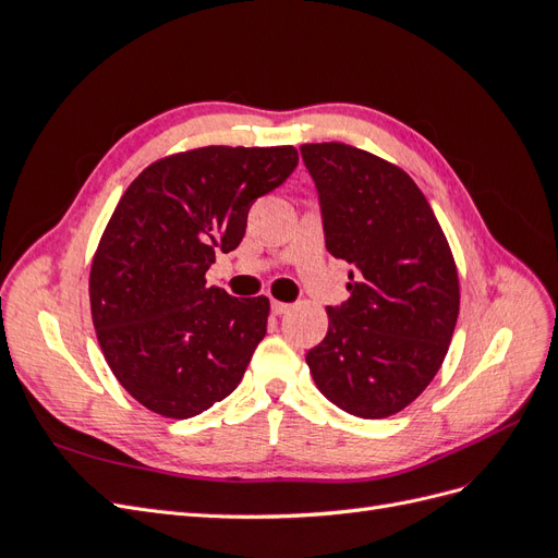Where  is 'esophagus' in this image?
Segmentation results:
<instances>
[{
  "instance_id": "1",
  "label": "esophagus",
  "mask_w": 558,
  "mask_h": 558,
  "mask_svg": "<svg viewBox=\"0 0 558 558\" xmlns=\"http://www.w3.org/2000/svg\"><path fill=\"white\" fill-rule=\"evenodd\" d=\"M291 310V305L289 302H279V300H272V314H277V316H281V314H286Z\"/></svg>"
}]
</instances>
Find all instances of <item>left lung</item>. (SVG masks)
I'll return each instance as SVG.
<instances>
[{
	"instance_id": "8db88e82",
	"label": "left lung",
	"mask_w": 558,
	"mask_h": 558,
	"mask_svg": "<svg viewBox=\"0 0 558 558\" xmlns=\"http://www.w3.org/2000/svg\"><path fill=\"white\" fill-rule=\"evenodd\" d=\"M324 211L326 246L351 263L349 300L328 307L310 373L337 408L384 418L414 402L440 369L459 318L453 253L408 172L363 148L300 146Z\"/></svg>"
}]
</instances>
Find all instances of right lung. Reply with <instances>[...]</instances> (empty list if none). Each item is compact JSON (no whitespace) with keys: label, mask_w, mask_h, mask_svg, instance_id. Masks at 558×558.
Wrapping results in <instances>:
<instances>
[{"label":"right lung","mask_w":558,"mask_h":558,"mask_svg":"<svg viewBox=\"0 0 558 558\" xmlns=\"http://www.w3.org/2000/svg\"><path fill=\"white\" fill-rule=\"evenodd\" d=\"M295 165L293 146H202L150 162L118 199L90 265V312L113 377L146 410L191 418L242 381L269 300L232 298L205 275Z\"/></svg>","instance_id":"obj_1"}]
</instances>
